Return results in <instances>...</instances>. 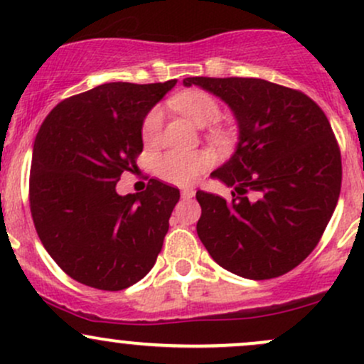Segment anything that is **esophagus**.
<instances>
[{"instance_id": "esophagus-1", "label": "esophagus", "mask_w": 364, "mask_h": 364, "mask_svg": "<svg viewBox=\"0 0 364 364\" xmlns=\"http://www.w3.org/2000/svg\"><path fill=\"white\" fill-rule=\"evenodd\" d=\"M193 195H195L193 188H185V190H181L183 198H191V196H193Z\"/></svg>"}]
</instances>
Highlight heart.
<instances>
[{
    "label": "heart",
    "mask_w": 364,
    "mask_h": 364,
    "mask_svg": "<svg viewBox=\"0 0 364 364\" xmlns=\"http://www.w3.org/2000/svg\"><path fill=\"white\" fill-rule=\"evenodd\" d=\"M173 104L176 109L186 114L198 127H207V124L214 123L220 111L219 102L215 101L214 95L203 90L181 92L173 99ZM162 121H164L162 106L152 107L147 112L144 124H141V136L147 144H152L159 139ZM208 164H210V157H208L207 152H200V150H168V152L156 159V173L164 181L186 186L191 185L207 169Z\"/></svg>",
    "instance_id": "obj_1"
}]
</instances>
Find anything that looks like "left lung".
Segmentation results:
<instances>
[{"label": "left lung", "instance_id": "8db88e82", "mask_svg": "<svg viewBox=\"0 0 364 364\" xmlns=\"http://www.w3.org/2000/svg\"><path fill=\"white\" fill-rule=\"evenodd\" d=\"M228 104L237 123L232 156L210 178L232 198L196 191V235L229 272L279 277L313 252L341 193V152L327 116L303 92L262 78L190 77Z\"/></svg>", "mask_w": 364, "mask_h": 364}]
</instances>
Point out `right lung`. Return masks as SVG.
Segmentation results:
<instances>
[{
    "mask_svg": "<svg viewBox=\"0 0 364 364\" xmlns=\"http://www.w3.org/2000/svg\"><path fill=\"white\" fill-rule=\"evenodd\" d=\"M178 80L109 82L58 104L37 132L31 212L46 252L77 282L121 291L150 272L179 190L150 179L116 193L144 149L145 116Z\"/></svg>",
    "mask_w": 364,
    "mask_h": 364,
    "instance_id": "1",
    "label": "right lung"
}]
</instances>
